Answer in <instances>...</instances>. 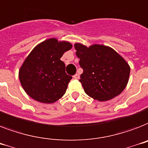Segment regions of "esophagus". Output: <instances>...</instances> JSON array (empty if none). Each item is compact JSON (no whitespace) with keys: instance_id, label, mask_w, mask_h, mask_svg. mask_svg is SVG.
Instances as JSON below:
<instances>
[{"instance_id":"1","label":"esophagus","mask_w":148,"mask_h":148,"mask_svg":"<svg viewBox=\"0 0 148 148\" xmlns=\"http://www.w3.org/2000/svg\"><path fill=\"white\" fill-rule=\"evenodd\" d=\"M73 78H74L75 79H79V75L78 73H76L75 75H73Z\"/></svg>"}]
</instances>
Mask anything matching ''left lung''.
Returning a JSON list of instances; mask_svg holds the SVG:
<instances>
[{
    "mask_svg": "<svg viewBox=\"0 0 148 148\" xmlns=\"http://www.w3.org/2000/svg\"><path fill=\"white\" fill-rule=\"evenodd\" d=\"M83 69L79 82L85 92L98 101H108L121 94L127 86L130 66L114 49L104 45L87 47L75 43Z\"/></svg>",
    "mask_w": 148,
    "mask_h": 148,
    "instance_id": "1",
    "label": "left lung"
}]
</instances>
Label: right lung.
Wrapping results in <instances>:
<instances>
[{"instance_id":"1","label":"right lung","mask_w":148,"mask_h":148,"mask_svg":"<svg viewBox=\"0 0 148 148\" xmlns=\"http://www.w3.org/2000/svg\"><path fill=\"white\" fill-rule=\"evenodd\" d=\"M72 47L67 41L50 38L34 47L19 70L21 86L29 96L47 104L63 96L72 76L66 73L60 58Z\"/></svg>"}]
</instances>
